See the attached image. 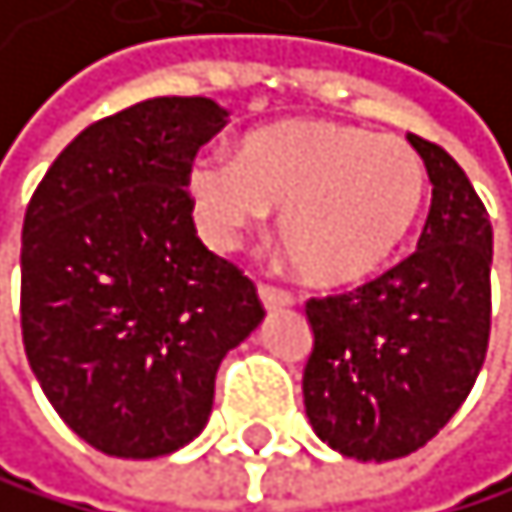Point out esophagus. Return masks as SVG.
<instances>
[{
	"instance_id": "esophagus-1",
	"label": "esophagus",
	"mask_w": 512,
	"mask_h": 512,
	"mask_svg": "<svg viewBox=\"0 0 512 512\" xmlns=\"http://www.w3.org/2000/svg\"><path fill=\"white\" fill-rule=\"evenodd\" d=\"M258 296L267 309H290L293 306V293H286V290H277V286H270V283H261L258 286Z\"/></svg>"
}]
</instances>
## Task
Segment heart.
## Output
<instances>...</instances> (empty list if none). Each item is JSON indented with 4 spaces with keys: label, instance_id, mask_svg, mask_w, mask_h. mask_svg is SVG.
Wrapping results in <instances>:
<instances>
[{
    "label": "heart",
    "instance_id": "1",
    "mask_svg": "<svg viewBox=\"0 0 512 512\" xmlns=\"http://www.w3.org/2000/svg\"><path fill=\"white\" fill-rule=\"evenodd\" d=\"M187 191L206 238L232 245L280 210V242L306 280L373 274L414 229L427 171L411 143L334 120H286L245 136L238 162L200 152Z\"/></svg>",
    "mask_w": 512,
    "mask_h": 512
}]
</instances>
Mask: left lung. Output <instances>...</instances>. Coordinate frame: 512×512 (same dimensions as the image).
<instances>
[{
  "label": "left lung",
  "mask_w": 512,
  "mask_h": 512,
  "mask_svg": "<svg viewBox=\"0 0 512 512\" xmlns=\"http://www.w3.org/2000/svg\"><path fill=\"white\" fill-rule=\"evenodd\" d=\"M408 143L433 184L417 251L357 290L306 302L309 424L360 462L430 443L472 392L491 337L488 210L443 146L414 133Z\"/></svg>",
  "instance_id": "obj_1"
}]
</instances>
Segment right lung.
<instances>
[{
	"label": "right lung",
	"mask_w": 512,
	"mask_h": 512,
	"mask_svg": "<svg viewBox=\"0 0 512 512\" xmlns=\"http://www.w3.org/2000/svg\"><path fill=\"white\" fill-rule=\"evenodd\" d=\"M226 117L210 98L104 117L56 155L24 213V353L56 414L107 456L191 443L222 357L264 318L254 283L191 216V162Z\"/></svg>",
	"instance_id": "right-lung-1"
}]
</instances>
